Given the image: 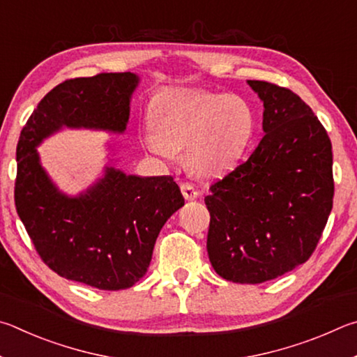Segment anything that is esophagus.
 <instances>
[{
  "mask_svg": "<svg viewBox=\"0 0 357 357\" xmlns=\"http://www.w3.org/2000/svg\"><path fill=\"white\" fill-rule=\"evenodd\" d=\"M180 190H182V195L186 201H195V199L199 197L197 188L190 182H183L182 185H180Z\"/></svg>",
  "mask_w": 357,
  "mask_h": 357,
  "instance_id": "34e87169",
  "label": "esophagus"
}]
</instances>
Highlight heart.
<instances>
[{"label":"heart","instance_id":"obj_1","mask_svg":"<svg viewBox=\"0 0 357 357\" xmlns=\"http://www.w3.org/2000/svg\"><path fill=\"white\" fill-rule=\"evenodd\" d=\"M155 130L144 135V146L172 160L185 147V162L199 175H218L232 169L245 155L255 130L252 108L238 96L171 89L155 100Z\"/></svg>","mask_w":357,"mask_h":357}]
</instances>
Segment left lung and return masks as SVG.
<instances>
[{
	"label": "left lung",
	"instance_id": "8db88e82",
	"mask_svg": "<svg viewBox=\"0 0 357 357\" xmlns=\"http://www.w3.org/2000/svg\"><path fill=\"white\" fill-rule=\"evenodd\" d=\"M248 84L264 102L265 135L246 161L210 186L207 251L221 278L261 284L314 254L333 210V146L295 92Z\"/></svg>",
	"mask_w": 357,
	"mask_h": 357
}]
</instances>
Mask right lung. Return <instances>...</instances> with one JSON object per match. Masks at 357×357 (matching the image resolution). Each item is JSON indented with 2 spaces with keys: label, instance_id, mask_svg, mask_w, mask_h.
I'll return each mask as SVG.
<instances>
[{
  "label": "right lung",
  "instance_id": "1",
  "mask_svg": "<svg viewBox=\"0 0 357 357\" xmlns=\"http://www.w3.org/2000/svg\"><path fill=\"white\" fill-rule=\"evenodd\" d=\"M137 83L131 72L64 81L40 100L17 146L15 208L37 254L61 278L98 290L130 289L147 273L160 230L185 199L171 175L109 166L70 197L50 180L36 147L62 127L123 133Z\"/></svg>",
  "mask_w": 357,
  "mask_h": 357
}]
</instances>
